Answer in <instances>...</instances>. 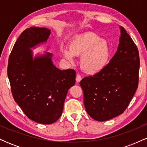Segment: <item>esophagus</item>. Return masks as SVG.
<instances>
[{"mask_svg":"<svg viewBox=\"0 0 147 147\" xmlns=\"http://www.w3.org/2000/svg\"><path fill=\"white\" fill-rule=\"evenodd\" d=\"M81 80H82V77L79 75H77V77H76V82H77V83H79V82H81Z\"/></svg>","mask_w":147,"mask_h":147,"instance_id":"1","label":"esophagus"}]
</instances>
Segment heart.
<instances>
[{"mask_svg":"<svg viewBox=\"0 0 147 147\" xmlns=\"http://www.w3.org/2000/svg\"><path fill=\"white\" fill-rule=\"evenodd\" d=\"M64 58L74 62V56H82L81 68L88 75L99 73L106 68L111 57V49L106 41L92 32L76 36L71 42L70 49L64 48Z\"/></svg>","mask_w":147,"mask_h":147,"instance_id":"heart-1","label":"heart"}]
</instances>
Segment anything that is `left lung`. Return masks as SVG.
Returning a JSON list of instances; mask_svg holds the SVG:
<instances>
[{
  "instance_id": "1",
  "label": "left lung",
  "mask_w": 147,
  "mask_h": 147,
  "mask_svg": "<svg viewBox=\"0 0 147 147\" xmlns=\"http://www.w3.org/2000/svg\"><path fill=\"white\" fill-rule=\"evenodd\" d=\"M117 52L106 68L80 82L87 113L99 122L107 121L122 114L138 88L139 52L124 28Z\"/></svg>"
}]
</instances>
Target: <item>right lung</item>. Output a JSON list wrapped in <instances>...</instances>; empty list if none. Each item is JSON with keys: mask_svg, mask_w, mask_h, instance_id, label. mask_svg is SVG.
I'll list each match as a JSON object with an SVG mask.
<instances>
[{"mask_svg": "<svg viewBox=\"0 0 147 147\" xmlns=\"http://www.w3.org/2000/svg\"><path fill=\"white\" fill-rule=\"evenodd\" d=\"M50 32L38 27L24 30L11 50L7 67L15 102L29 119L43 124H51L61 116L65 97L76 77L72 69L57 68L50 52L34 57L32 49L46 43Z\"/></svg>", "mask_w": 147, "mask_h": 147, "instance_id": "add662e5", "label": "right lung"}]
</instances>
